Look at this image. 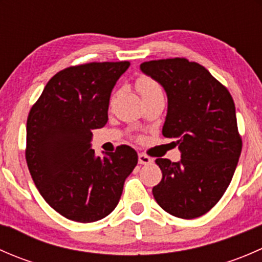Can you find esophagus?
Instances as JSON below:
<instances>
[{
	"instance_id": "esophagus-1",
	"label": "esophagus",
	"mask_w": 262,
	"mask_h": 262,
	"mask_svg": "<svg viewBox=\"0 0 262 262\" xmlns=\"http://www.w3.org/2000/svg\"><path fill=\"white\" fill-rule=\"evenodd\" d=\"M138 162L139 165H149V163H152V158L148 157L146 155H143V153H139Z\"/></svg>"
}]
</instances>
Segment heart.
Returning a JSON list of instances; mask_svg holds the SVG:
<instances>
[{
    "label": "heart",
    "mask_w": 262,
    "mask_h": 262,
    "mask_svg": "<svg viewBox=\"0 0 262 262\" xmlns=\"http://www.w3.org/2000/svg\"><path fill=\"white\" fill-rule=\"evenodd\" d=\"M137 87H138L139 92H141L142 96H146V95L153 94V92L161 91L160 86L157 84V82L153 81L149 77H141L137 81Z\"/></svg>",
    "instance_id": "obj_1"
}]
</instances>
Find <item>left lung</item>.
Here are the masks:
<instances>
[{
  "mask_svg": "<svg viewBox=\"0 0 262 262\" xmlns=\"http://www.w3.org/2000/svg\"><path fill=\"white\" fill-rule=\"evenodd\" d=\"M141 71L167 95L162 134L181 153L178 162L156 160L162 180L153 196L171 215L198 218L223 196L241 156L233 99L209 71L184 58L144 62Z\"/></svg>",
  "mask_w": 262,
  "mask_h": 262,
  "instance_id": "8db88e82",
  "label": "left lung"
}]
</instances>
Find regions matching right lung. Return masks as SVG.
I'll return each instance as SVG.
<instances>
[{
  "label": "right lung",
  "instance_id": "right-lung-1",
  "mask_svg": "<svg viewBox=\"0 0 262 262\" xmlns=\"http://www.w3.org/2000/svg\"><path fill=\"white\" fill-rule=\"evenodd\" d=\"M129 62L87 63L50 78L26 123V162L34 184L60 215L91 223L118 205L138 163L129 146L96 156L92 129L107 123L110 95Z\"/></svg>",
  "mask_w": 262,
  "mask_h": 262
}]
</instances>
